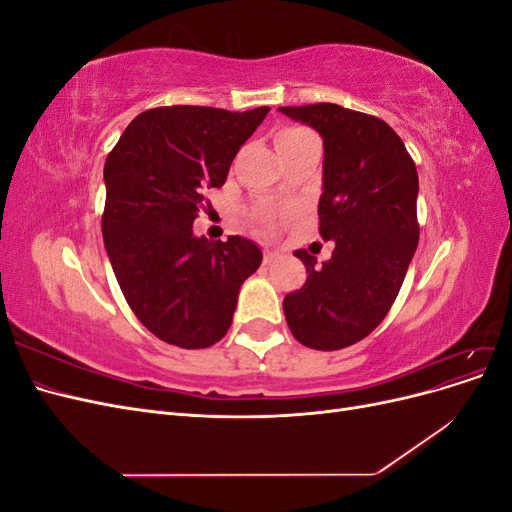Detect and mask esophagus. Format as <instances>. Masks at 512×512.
Returning <instances> with one entry per match:
<instances>
[{"label": "esophagus", "instance_id": "obj_1", "mask_svg": "<svg viewBox=\"0 0 512 512\" xmlns=\"http://www.w3.org/2000/svg\"><path fill=\"white\" fill-rule=\"evenodd\" d=\"M275 258H280V254H277L275 250H265V262H273Z\"/></svg>", "mask_w": 512, "mask_h": 512}]
</instances>
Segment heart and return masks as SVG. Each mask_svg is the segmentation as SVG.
<instances>
[{
	"label": "heart",
	"instance_id": "1",
	"mask_svg": "<svg viewBox=\"0 0 512 512\" xmlns=\"http://www.w3.org/2000/svg\"><path fill=\"white\" fill-rule=\"evenodd\" d=\"M307 134H314V132L303 128V126H286V128H282L280 132L275 134V145H277V147L290 145V143L299 141V138H303V136H307ZM267 222L271 224V220H267Z\"/></svg>",
	"mask_w": 512,
	"mask_h": 512
}]
</instances>
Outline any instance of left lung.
<instances>
[{"label": "left lung", "mask_w": 512, "mask_h": 512, "mask_svg": "<svg viewBox=\"0 0 512 512\" xmlns=\"http://www.w3.org/2000/svg\"><path fill=\"white\" fill-rule=\"evenodd\" d=\"M324 141L318 230L335 241L331 258L297 250L305 284L286 294L284 314L297 342L342 350L389 314L418 245L414 160L389 123L339 104L282 106Z\"/></svg>", "instance_id": "8db88e82"}]
</instances>
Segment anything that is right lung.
<instances>
[{
    "label": "right lung",
    "mask_w": 512,
    "mask_h": 512,
    "mask_svg": "<svg viewBox=\"0 0 512 512\" xmlns=\"http://www.w3.org/2000/svg\"><path fill=\"white\" fill-rule=\"evenodd\" d=\"M269 106L230 113L158 106L132 119L104 164L102 235L119 288L166 344L209 348L226 335L241 284L262 262L239 235L211 243L192 224L205 190L222 188Z\"/></svg>",
    "instance_id": "obj_1"
}]
</instances>
